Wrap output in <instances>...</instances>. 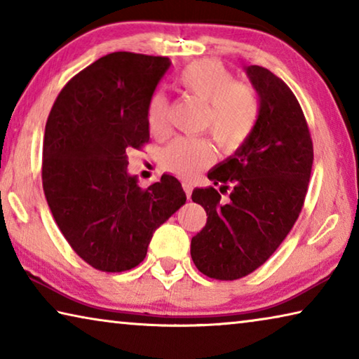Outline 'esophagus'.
<instances>
[{"label":"esophagus","instance_id":"34e87169","mask_svg":"<svg viewBox=\"0 0 359 359\" xmlns=\"http://www.w3.org/2000/svg\"><path fill=\"white\" fill-rule=\"evenodd\" d=\"M182 187H184V190H185L187 198L190 199V196H191V191H193V185L190 184V182H184V184H182Z\"/></svg>","mask_w":359,"mask_h":359}]
</instances>
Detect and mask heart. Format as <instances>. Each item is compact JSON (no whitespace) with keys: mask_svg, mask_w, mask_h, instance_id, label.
Masks as SVG:
<instances>
[{"mask_svg":"<svg viewBox=\"0 0 359 359\" xmlns=\"http://www.w3.org/2000/svg\"><path fill=\"white\" fill-rule=\"evenodd\" d=\"M179 83L194 100L205 104L203 130L209 131L223 151H236L252 136L259 120L261 104L257 90L241 83L233 72L214 60L188 65ZM149 128L163 135L169 123V102L163 93L151 96L147 106ZM214 149L205 139L177 137L161 154V166L180 177H191L210 165Z\"/></svg>","mask_w":359,"mask_h":359,"instance_id":"obj_1","label":"heart"}]
</instances>
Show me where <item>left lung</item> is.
I'll list each match as a JSON object with an SVG mask.
<instances>
[{
	"label": "left lung",
	"instance_id": "obj_1",
	"mask_svg": "<svg viewBox=\"0 0 359 359\" xmlns=\"http://www.w3.org/2000/svg\"><path fill=\"white\" fill-rule=\"evenodd\" d=\"M257 90L259 120L247 142L208 177L214 185L235 184L228 202L214 187L194 188L208 223L191 239V258L204 276L238 280L258 269L296 223L307 194L313 144L296 96L263 66H247Z\"/></svg>",
	"mask_w": 359,
	"mask_h": 359
}]
</instances>
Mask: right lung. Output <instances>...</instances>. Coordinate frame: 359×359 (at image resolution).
<instances>
[{
    "label": "right lung",
    "mask_w": 359,
    "mask_h": 359,
    "mask_svg": "<svg viewBox=\"0 0 359 359\" xmlns=\"http://www.w3.org/2000/svg\"><path fill=\"white\" fill-rule=\"evenodd\" d=\"M166 57L114 52L65 85L48 114L42 188L60 231L102 272L136 267L151 236L187 201L174 175L147 188L128 174V150L149 142L147 106Z\"/></svg>",
    "instance_id": "obj_1"
}]
</instances>
